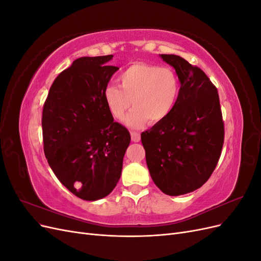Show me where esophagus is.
<instances>
[{"label":"esophagus","mask_w":261,"mask_h":261,"mask_svg":"<svg viewBox=\"0 0 261 261\" xmlns=\"http://www.w3.org/2000/svg\"><path fill=\"white\" fill-rule=\"evenodd\" d=\"M130 136H132V140L134 141V143H137V141L140 140V134L138 132L132 130L130 132Z\"/></svg>","instance_id":"34e87169"}]
</instances>
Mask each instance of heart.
Segmentation results:
<instances>
[{"instance_id": "1", "label": "heart", "mask_w": 261, "mask_h": 261, "mask_svg": "<svg viewBox=\"0 0 261 261\" xmlns=\"http://www.w3.org/2000/svg\"><path fill=\"white\" fill-rule=\"evenodd\" d=\"M121 88L108 85L103 98L110 113L123 120L132 103L135 106L126 118L133 127L164 121L174 110L180 91L177 74L170 67L136 62L117 77Z\"/></svg>"}]
</instances>
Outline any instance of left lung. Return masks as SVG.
<instances>
[{"label": "left lung", "mask_w": 261, "mask_h": 261, "mask_svg": "<svg viewBox=\"0 0 261 261\" xmlns=\"http://www.w3.org/2000/svg\"><path fill=\"white\" fill-rule=\"evenodd\" d=\"M175 68L180 91L173 112L141 133L154 184L170 196L201 187L219 162L224 122L217 87L198 66L174 54H160Z\"/></svg>", "instance_id": "8db88e82"}]
</instances>
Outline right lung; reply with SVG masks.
<instances>
[{
	"label": "right lung",
	"instance_id": "obj_1",
	"mask_svg": "<svg viewBox=\"0 0 261 261\" xmlns=\"http://www.w3.org/2000/svg\"><path fill=\"white\" fill-rule=\"evenodd\" d=\"M113 55L85 57L55 78L42 110L43 150L54 174L70 193L98 200L121 177L130 143L127 128L114 122L103 98L118 69Z\"/></svg>",
	"mask_w": 261,
	"mask_h": 261
}]
</instances>
